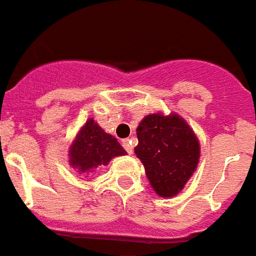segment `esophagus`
I'll use <instances>...</instances> for the list:
<instances>
[{
    "instance_id": "34e87169",
    "label": "esophagus",
    "mask_w": 256,
    "mask_h": 256,
    "mask_svg": "<svg viewBox=\"0 0 256 256\" xmlns=\"http://www.w3.org/2000/svg\"><path fill=\"white\" fill-rule=\"evenodd\" d=\"M122 148L126 150V153L132 154V152H134V148H132L131 139H122Z\"/></svg>"
}]
</instances>
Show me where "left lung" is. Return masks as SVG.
Segmentation results:
<instances>
[{"mask_svg": "<svg viewBox=\"0 0 256 256\" xmlns=\"http://www.w3.org/2000/svg\"><path fill=\"white\" fill-rule=\"evenodd\" d=\"M135 154L148 182L161 197L176 196L194 172L200 144L194 132L176 114H150L136 128Z\"/></svg>", "mask_w": 256, "mask_h": 256, "instance_id": "obj_1", "label": "left lung"}]
</instances>
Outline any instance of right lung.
<instances>
[{
	"instance_id": "add662e5",
	"label": "right lung",
	"mask_w": 256,
	"mask_h": 256,
	"mask_svg": "<svg viewBox=\"0 0 256 256\" xmlns=\"http://www.w3.org/2000/svg\"><path fill=\"white\" fill-rule=\"evenodd\" d=\"M126 154L117 139L103 131L94 120H88L70 148V164L80 174H88L106 166L116 156Z\"/></svg>"
}]
</instances>
